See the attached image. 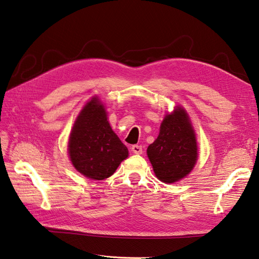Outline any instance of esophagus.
<instances>
[{
    "label": "esophagus",
    "instance_id": "esophagus-1",
    "mask_svg": "<svg viewBox=\"0 0 259 259\" xmlns=\"http://www.w3.org/2000/svg\"><path fill=\"white\" fill-rule=\"evenodd\" d=\"M132 152H133L134 154H137V155H141L143 153V148L141 145H133L131 147Z\"/></svg>",
    "mask_w": 259,
    "mask_h": 259
}]
</instances>
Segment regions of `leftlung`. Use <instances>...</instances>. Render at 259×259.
<instances>
[{"label":"left lung","mask_w":259,"mask_h":259,"mask_svg":"<svg viewBox=\"0 0 259 259\" xmlns=\"http://www.w3.org/2000/svg\"><path fill=\"white\" fill-rule=\"evenodd\" d=\"M155 175L164 183H175L189 174L197 160V144L187 113L181 107L166 115L159 135L147 148Z\"/></svg>","instance_id":"8db88e82"}]
</instances>
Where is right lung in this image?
Returning a JSON list of instances; mask_svg holds the SVG:
<instances>
[{
	"instance_id": "obj_1",
	"label": "right lung",
	"mask_w": 259,
	"mask_h": 259,
	"mask_svg": "<svg viewBox=\"0 0 259 259\" xmlns=\"http://www.w3.org/2000/svg\"><path fill=\"white\" fill-rule=\"evenodd\" d=\"M68 153L79 173L97 181L113 175L128 156L127 147L113 132L96 97L79 113L70 136Z\"/></svg>"
}]
</instances>
